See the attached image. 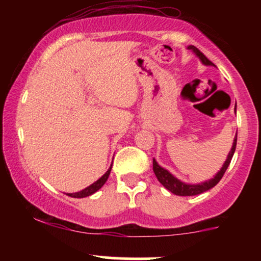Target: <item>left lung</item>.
Masks as SVG:
<instances>
[{
  "label": "left lung",
  "instance_id": "1",
  "mask_svg": "<svg viewBox=\"0 0 261 261\" xmlns=\"http://www.w3.org/2000/svg\"><path fill=\"white\" fill-rule=\"evenodd\" d=\"M188 49L191 50V51L195 54L197 58L200 59V61H201L205 66H215L207 58H206L205 55H203L201 51H200L199 49H196L195 46H193V45H189ZM234 112H236V109H234ZM236 146H237V135H236L234 140H233L232 148H230L229 153H228V155H227V160L224 161L223 166L221 167V169L214 175V178L208 179V180H205L202 182H197V184H189V182H184V181L179 180V179L176 178V176L173 175L169 170H167L166 168H163V167H161L154 158H153V172H154L155 176H157L158 181H160L161 184L167 189V190H169L170 193L175 194V195H178V196L199 195V194L205 193V191H207V190H210V189L214 188L215 185H217V182L222 179L224 172H226L227 168H228L230 161H232L233 154H234Z\"/></svg>",
  "mask_w": 261,
  "mask_h": 261
}]
</instances>
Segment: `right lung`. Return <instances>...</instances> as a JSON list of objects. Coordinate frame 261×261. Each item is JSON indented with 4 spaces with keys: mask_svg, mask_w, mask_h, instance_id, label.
Segmentation results:
<instances>
[{
    "mask_svg": "<svg viewBox=\"0 0 261 261\" xmlns=\"http://www.w3.org/2000/svg\"><path fill=\"white\" fill-rule=\"evenodd\" d=\"M112 166H113V163H112ZM112 166H110V167H109V169L107 170L106 174L101 175L100 178L98 179L97 181H94V182H93V184L89 185V187H87L86 189H83V190L77 191V193L67 194V195H68V196H71V197H77V199H81V197H87V196L92 195V194L97 193V191L99 190V189H100L101 187H103L104 184H106V181L108 180V178H109L110 170H112Z\"/></svg>",
    "mask_w": 261,
    "mask_h": 261,
    "instance_id": "1",
    "label": "right lung"
}]
</instances>
